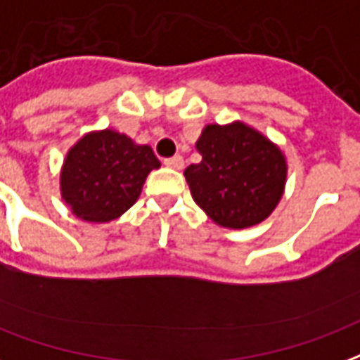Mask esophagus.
Listing matches in <instances>:
<instances>
[{"label":"esophagus","mask_w":360,"mask_h":360,"mask_svg":"<svg viewBox=\"0 0 360 360\" xmlns=\"http://www.w3.org/2000/svg\"><path fill=\"white\" fill-rule=\"evenodd\" d=\"M164 164H166L167 167H172V169H183V166H185V160H183V156H173V158H166L164 160Z\"/></svg>","instance_id":"34e87169"}]
</instances>
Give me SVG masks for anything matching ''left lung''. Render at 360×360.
I'll return each mask as SVG.
<instances>
[{
  "label": "left lung",
  "instance_id": "8db88e82",
  "mask_svg": "<svg viewBox=\"0 0 360 360\" xmlns=\"http://www.w3.org/2000/svg\"><path fill=\"white\" fill-rule=\"evenodd\" d=\"M200 164L185 169L193 200L215 225H259L278 206L288 164L281 146L240 120L207 124L196 141Z\"/></svg>",
  "mask_w": 360,
  "mask_h": 360
}]
</instances>
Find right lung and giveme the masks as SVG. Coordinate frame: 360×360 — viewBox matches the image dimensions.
Masks as SVG:
<instances>
[{
  "instance_id": "obj_1",
  "label": "right lung",
  "mask_w": 360,
  "mask_h": 360,
  "mask_svg": "<svg viewBox=\"0 0 360 360\" xmlns=\"http://www.w3.org/2000/svg\"><path fill=\"white\" fill-rule=\"evenodd\" d=\"M158 167L153 148L126 133L110 127L89 131L66 153L58 173L60 196L78 219L108 223L137 202L146 175Z\"/></svg>"
}]
</instances>
